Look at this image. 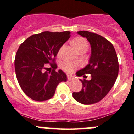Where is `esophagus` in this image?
Listing matches in <instances>:
<instances>
[{
  "mask_svg": "<svg viewBox=\"0 0 134 134\" xmlns=\"http://www.w3.org/2000/svg\"><path fill=\"white\" fill-rule=\"evenodd\" d=\"M67 80H69V81L73 80H74V77L72 76H70V75H68V76H67Z\"/></svg>",
  "mask_w": 134,
  "mask_h": 134,
  "instance_id": "esophagus-1",
  "label": "esophagus"
}]
</instances>
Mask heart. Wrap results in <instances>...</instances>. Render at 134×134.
I'll return each mask as SVG.
<instances>
[{"label": "heart", "instance_id": "obj_1", "mask_svg": "<svg viewBox=\"0 0 134 134\" xmlns=\"http://www.w3.org/2000/svg\"><path fill=\"white\" fill-rule=\"evenodd\" d=\"M72 44L78 51H80L81 50H88V46H89L88 41L83 37H77V38H75L72 41ZM62 48L59 50V53L61 52ZM78 67H79V63H73L69 62H63L61 64V68L62 69V70L68 73L73 72L74 70L77 68Z\"/></svg>", "mask_w": 134, "mask_h": 134}]
</instances>
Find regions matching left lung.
<instances>
[{
    "instance_id": "1",
    "label": "left lung",
    "mask_w": 134,
    "mask_h": 134,
    "mask_svg": "<svg viewBox=\"0 0 134 134\" xmlns=\"http://www.w3.org/2000/svg\"><path fill=\"white\" fill-rule=\"evenodd\" d=\"M78 34L86 37L91 45L89 63L76 72L78 76L90 74V80H81L82 88L73 92L76 101L82 104H93L102 99L113 86L119 74V61L114 46L108 40L94 32L79 31Z\"/></svg>"
}]
</instances>
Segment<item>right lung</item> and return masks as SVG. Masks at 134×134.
<instances>
[{
  "instance_id": "obj_1",
  "label": "right lung",
  "mask_w": 134,
  "mask_h": 134,
  "mask_svg": "<svg viewBox=\"0 0 134 134\" xmlns=\"http://www.w3.org/2000/svg\"><path fill=\"white\" fill-rule=\"evenodd\" d=\"M71 37L69 31H44L27 38L19 46L15 58V71L21 88L37 102L52 98L57 86L67 80L61 69L55 71V57L62 45ZM48 65L53 68L44 71Z\"/></svg>"
}]
</instances>
